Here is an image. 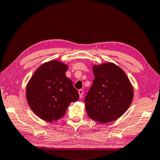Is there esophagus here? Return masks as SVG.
<instances>
[{"instance_id": "obj_1", "label": "esophagus", "mask_w": 160, "mask_h": 160, "mask_svg": "<svg viewBox=\"0 0 160 160\" xmlns=\"http://www.w3.org/2000/svg\"><path fill=\"white\" fill-rule=\"evenodd\" d=\"M78 94H79V96H80V98L81 99L83 96V90H78Z\"/></svg>"}]
</instances>
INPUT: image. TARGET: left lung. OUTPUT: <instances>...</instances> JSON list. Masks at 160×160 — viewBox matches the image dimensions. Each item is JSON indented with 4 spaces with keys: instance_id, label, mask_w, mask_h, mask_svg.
<instances>
[{
    "instance_id": "8db88e82",
    "label": "left lung",
    "mask_w": 160,
    "mask_h": 160,
    "mask_svg": "<svg viewBox=\"0 0 160 160\" xmlns=\"http://www.w3.org/2000/svg\"><path fill=\"white\" fill-rule=\"evenodd\" d=\"M92 85L85 99L89 117L106 123L120 118L131 105L133 89L125 72L113 63L94 65Z\"/></svg>"
}]
</instances>
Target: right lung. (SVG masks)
Here are the masks:
<instances>
[{"mask_svg":"<svg viewBox=\"0 0 160 160\" xmlns=\"http://www.w3.org/2000/svg\"><path fill=\"white\" fill-rule=\"evenodd\" d=\"M68 68L67 65L58 61L47 62L38 68L27 85L29 107L47 122L63 117L70 103L79 99L71 80L66 75Z\"/></svg>","mask_w":160,"mask_h":160,"instance_id":"add662e5","label":"right lung"}]
</instances>
